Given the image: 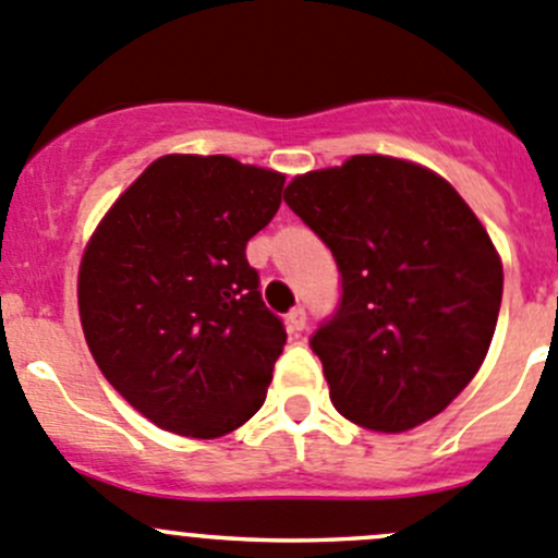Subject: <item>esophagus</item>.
I'll use <instances>...</instances> for the list:
<instances>
[{
  "instance_id": "1",
  "label": "esophagus",
  "mask_w": 558,
  "mask_h": 558,
  "mask_svg": "<svg viewBox=\"0 0 558 558\" xmlns=\"http://www.w3.org/2000/svg\"><path fill=\"white\" fill-rule=\"evenodd\" d=\"M286 325H289V332H294V336H300V332L305 330V325H308V316H305V308H294L289 316H286Z\"/></svg>"
}]
</instances>
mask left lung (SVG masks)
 <instances>
[{
  "mask_svg": "<svg viewBox=\"0 0 558 558\" xmlns=\"http://www.w3.org/2000/svg\"><path fill=\"white\" fill-rule=\"evenodd\" d=\"M283 201L341 269V308L311 338L332 408L385 435L444 413L501 308V255L473 208L435 170L383 154L294 175Z\"/></svg>",
  "mask_w": 558,
  "mask_h": 558,
  "instance_id": "1",
  "label": "left lung"
}]
</instances>
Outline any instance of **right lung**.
<instances>
[{"label":"right lung","instance_id":"1","mask_svg":"<svg viewBox=\"0 0 558 558\" xmlns=\"http://www.w3.org/2000/svg\"><path fill=\"white\" fill-rule=\"evenodd\" d=\"M283 181L231 156L165 154L87 239L76 280L85 341L159 429L215 440L267 399L286 332L244 244L275 217Z\"/></svg>","mask_w":558,"mask_h":558}]
</instances>
